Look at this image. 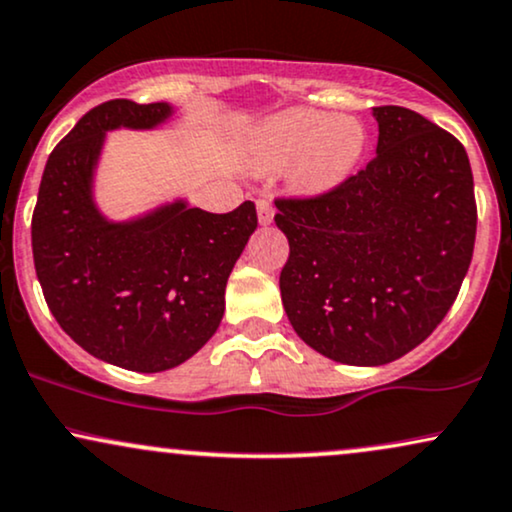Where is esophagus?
I'll return each mask as SVG.
<instances>
[{
  "instance_id": "esophagus-1",
  "label": "esophagus",
  "mask_w": 512,
  "mask_h": 512,
  "mask_svg": "<svg viewBox=\"0 0 512 512\" xmlns=\"http://www.w3.org/2000/svg\"><path fill=\"white\" fill-rule=\"evenodd\" d=\"M256 211H258V223H261V225L273 223L275 208H273V204H270L268 199H258L256 201Z\"/></svg>"
}]
</instances>
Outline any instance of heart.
<instances>
[{"label":"heart","mask_w":512,"mask_h":512,"mask_svg":"<svg viewBox=\"0 0 512 512\" xmlns=\"http://www.w3.org/2000/svg\"><path fill=\"white\" fill-rule=\"evenodd\" d=\"M256 170L289 166V182L304 197H325L353 178L368 151V130L353 116L292 106L263 118L249 132Z\"/></svg>","instance_id":"b5f03b06"}]
</instances>
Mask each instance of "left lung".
I'll use <instances>...</instances> for the list:
<instances>
[{"instance_id":"obj_1","label":"left lung","mask_w":512,"mask_h":512,"mask_svg":"<svg viewBox=\"0 0 512 512\" xmlns=\"http://www.w3.org/2000/svg\"><path fill=\"white\" fill-rule=\"evenodd\" d=\"M375 159L318 199L275 201L289 258L280 294L304 342L344 365H384L425 342L456 301L477 232L456 137L403 106H375Z\"/></svg>"}]
</instances>
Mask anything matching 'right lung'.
<instances>
[{
	"label": "right lung",
	"instance_id": "add662e5",
	"mask_svg": "<svg viewBox=\"0 0 512 512\" xmlns=\"http://www.w3.org/2000/svg\"><path fill=\"white\" fill-rule=\"evenodd\" d=\"M168 102L113 99L80 118L44 166L33 258L61 330L99 361L161 372L192 358L218 330L225 285L254 235L256 206L208 213L173 199L125 220L94 199L106 135L156 130Z\"/></svg>",
	"mask_w": 512,
	"mask_h": 512
}]
</instances>
